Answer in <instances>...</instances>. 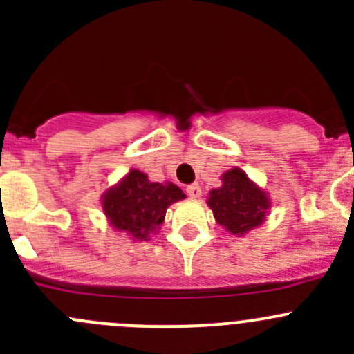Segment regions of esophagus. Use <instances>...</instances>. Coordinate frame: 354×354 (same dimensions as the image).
I'll return each mask as SVG.
<instances>
[{
	"label": "esophagus",
	"mask_w": 354,
	"mask_h": 354,
	"mask_svg": "<svg viewBox=\"0 0 354 354\" xmlns=\"http://www.w3.org/2000/svg\"><path fill=\"white\" fill-rule=\"evenodd\" d=\"M187 194H188V197L198 198L200 195H202V188H200L198 183H192L187 187Z\"/></svg>",
	"instance_id": "esophagus-1"
}]
</instances>
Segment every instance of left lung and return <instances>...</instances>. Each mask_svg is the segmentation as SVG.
<instances>
[{
	"label": "left lung",
	"mask_w": 354,
	"mask_h": 354,
	"mask_svg": "<svg viewBox=\"0 0 354 354\" xmlns=\"http://www.w3.org/2000/svg\"><path fill=\"white\" fill-rule=\"evenodd\" d=\"M207 203L217 223L233 234H245L263 223L266 210L270 207L267 195L248 180L240 167L224 174L223 187L210 192Z\"/></svg>",
	"instance_id": "left-lung-1"
}]
</instances>
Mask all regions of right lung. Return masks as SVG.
Listing matches in <instances>:
<instances>
[{"label":"right lung","instance_id":"1","mask_svg":"<svg viewBox=\"0 0 354 354\" xmlns=\"http://www.w3.org/2000/svg\"><path fill=\"white\" fill-rule=\"evenodd\" d=\"M185 194L173 183H152L147 174L131 169L128 176L102 198V209L116 230L145 240L162 224L167 207L183 200Z\"/></svg>","mask_w":354,"mask_h":354}]
</instances>
